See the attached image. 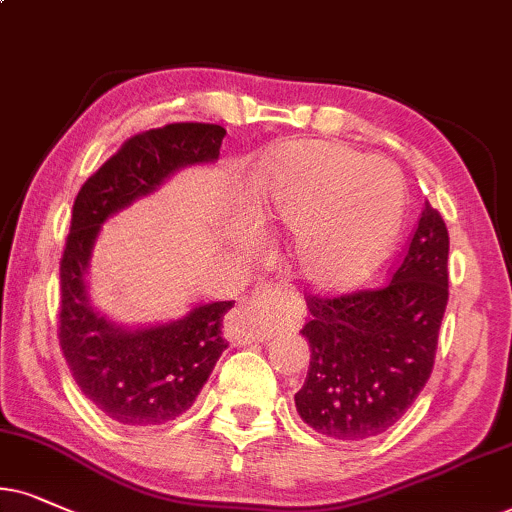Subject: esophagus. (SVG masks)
Segmentation results:
<instances>
[{
    "mask_svg": "<svg viewBox=\"0 0 512 512\" xmlns=\"http://www.w3.org/2000/svg\"><path fill=\"white\" fill-rule=\"evenodd\" d=\"M269 314H274L290 331H297L302 323L304 307L288 290L274 286V283H264V286L252 290L248 300H243L229 314L224 323V335L238 345L269 340L276 331V323L269 319Z\"/></svg>",
    "mask_w": 512,
    "mask_h": 512,
    "instance_id": "1",
    "label": "esophagus"
}]
</instances>
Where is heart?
Returning a JSON list of instances; mask_svg holds the SVG:
<instances>
[{"instance_id":"heart-1","label":"heart","mask_w":512,"mask_h":512,"mask_svg":"<svg viewBox=\"0 0 512 512\" xmlns=\"http://www.w3.org/2000/svg\"><path fill=\"white\" fill-rule=\"evenodd\" d=\"M404 205V177L387 158H364L345 144L297 141L267 165L255 222L295 229V257L307 281L342 290L383 262ZM241 238L250 243L257 234L243 229Z\"/></svg>"}]
</instances>
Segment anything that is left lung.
Segmentation results:
<instances>
[{
	"instance_id": "obj_1",
	"label": "left lung",
	"mask_w": 512,
	"mask_h": 512,
	"mask_svg": "<svg viewBox=\"0 0 512 512\" xmlns=\"http://www.w3.org/2000/svg\"><path fill=\"white\" fill-rule=\"evenodd\" d=\"M449 300V231L425 208L385 286L307 295L302 335L312 347L295 406L338 442L390 430L428 383Z\"/></svg>"
}]
</instances>
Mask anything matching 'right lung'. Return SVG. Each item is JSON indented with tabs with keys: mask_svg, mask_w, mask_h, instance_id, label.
<instances>
[{
	"mask_svg": "<svg viewBox=\"0 0 512 512\" xmlns=\"http://www.w3.org/2000/svg\"><path fill=\"white\" fill-rule=\"evenodd\" d=\"M226 129L172 122L134 134L82 184L61 255L58 342L75 383L115 423L151 428L189 411L219 354L234 300L196 307L184 319L125 331L89 307L84 271L99 226L184 165L219 158Z\"/></svg>",
	"mask_w": 512,
	"mask_h": 512,
	"instance_id": "right-lung-1",
	"label": "right lung"
}]
</instances>
